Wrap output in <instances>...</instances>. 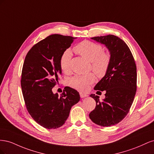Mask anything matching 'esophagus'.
Wrapping results in <instances>:
<instances>
[{"label":"esophagus","mask_w":154,"mask_h":154,"mask_svg":"<svg viewBox=\"0 0 154 154\" xmlns=\"http://www.w3.org/2000/svg\"><path fill=\"white\" fill-rule=\"evenodd\" d=\"M80 97H82V98H83V97H87V96H88L87 94H83V93H82V92L80 93Z\"/></svg>","instance_id":"obj_1"}]
</instances>
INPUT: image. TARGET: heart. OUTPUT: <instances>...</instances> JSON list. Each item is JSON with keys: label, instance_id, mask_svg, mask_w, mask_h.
<instances>
[{"label": "heart", "instance_id": "b5f03b06", "mask_svg": "<svg viewBox=\"0 0 154 154\" xmlns=\"http://www.w3.org/2000/svg\"><path fill=\"white\" fill-rule=\"evenodd\" d=\"M74 51L91 62L92 69L97 76L101 78L105 75L109 67L110 57L104 52L103 48L100 44L85 40L76 45ZM71 58L72 52L69 49L60 56V66L63 72H67L69 71ZM95 80L94 74L91 73L87 75L72 77L68 80V84L76 90L85 92L95 82Z\"/></svg>", "mask_w": 154, "mask_h": 154}]
</instances>
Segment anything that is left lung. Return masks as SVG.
Here are the masks:
<instances>
[{
  "label": "left lung",
  "mask_w": 154,
  "mask_h": 154,
  "mask_svg": "<svg viewBox=\"0 0 154 154\" xmlns=\"http://www.w3.org/2000/svg\"><path fill=\"white\" fill-rule=\"evenodd\" d=\"M109 49L110 62L108 71L97 83L94 90L106 92L105 98L91 94L96 102L89 118L96 125L110 127L118 124L127 115L137 89V69L128 45L119 37L109 35L91 38Z\"/></svg>",
  "instance_id": "obj_1"
}]
</instances>
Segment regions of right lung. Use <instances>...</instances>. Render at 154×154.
Here are the masks:
<instances>
[{"label":"right lung","instance_id":"right-lung-1","mask_svg":"<svg viewBox=\"0 0 154 154\" xmlns=\"http://www.w3.org/2000/svg\"><path fill=\"white\" fill-rule=\"evenodd\" d=\"M76 38L51 35L34 45L23 65L21 87L28 112L42 127L58 128L66 123L71 107L80 101L79 92L65 87L60 96L52 88L62 74L60 58Z\"/></svg>","mask_w":154,"mask_h":154}]
</instances>
